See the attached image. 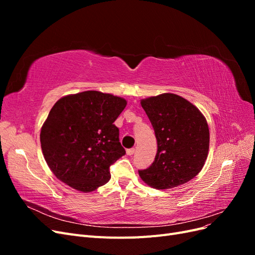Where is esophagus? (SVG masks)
<instances>
[{
  "label": "esophagus",
  "mask_w": 255,
  "mask_h": 255,
  "mask_svg": "<svg viewBox=\"0 0 255 255\" xmlns=\"http://www.w3.org/2000/svg\"><path fill=\"white\" fill-rule=\"evenodd\" d=\"M134 152H135V149H134V148H130V149H128V150H127V154H128V155H133Z\"/></svg>",
  "instance_id": "1"
}]
</instances>
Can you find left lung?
Returning <instances> with one entry per match:
<instances>
[{"label": "left lung", "instance_id": "left-lung-1", "mask_svg": "<svg viewBox=\"0 0 255 255\" xmlns=\"http://www.w3.org/2000/svg\"><path fill=\"white\" fill-rule=\"evenodd\" d=\"M154 128L157 153L150 167L138 170L141 180L156 189L176 187L201 171L210 145L204 116L195 105L173 94L141 100Z\"/></svg>", "mask_w": 255, "mask_h": 255}]
</instances>
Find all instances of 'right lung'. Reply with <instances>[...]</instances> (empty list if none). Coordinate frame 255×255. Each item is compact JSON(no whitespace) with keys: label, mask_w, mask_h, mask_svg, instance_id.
<instances>
[{"label":"right lung","mask_w":255,"mask_h":255,"mask_svg":"<svg viewBox=\"0 0 255 255\" xmlns=\"http://www.w3.org/2000/svg\"><path fill=\"white\" fill-rule=\"evenodd\" d=\"M125 99L89 90L59 99L40 133L45 161L58 180L89 192L111 179L110 167L126 154L114 125Z\"/></svg>","instance_id":"add662e5"}]
</instances>
